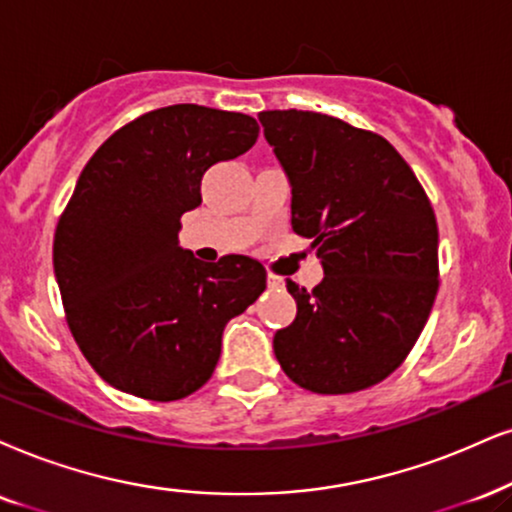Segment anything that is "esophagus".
I'll return each mask as SVG.
<instances>
[{
  "instance_id": "34e87169",
  "label": "esophagus",
  "mask_w": 512,
  "mask_h": 512,
  "mask_svg": "<svg viewBox=\"0 0 512 512\" xmlns=\"http://www.w3.org/2000/svg\"><path fill=\"white\" fill-rule=\"evenodd\" d=\"M267 283H269V288H271V290L283 288V278H281V276H276V274H269V276H267Z\"/></svg>"
}]
</instances>
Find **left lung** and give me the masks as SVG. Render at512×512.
I'll return each instance as SVG.
<instances>
[{"instance_id": "8db88e82", "label": "left lung", "mask_w": 512, "mask_h": 512, "mask_svg": "<svg viewBox=\"0 0 512 512\" xmlns=\"http://www.w3.org/2000/svg\"><path fill=\"white\" fill-rule=\"evenodd\" d=\"M290 181L297 236L312 238L323 281H288L297 316L274 335L293 383L349 394L409 357L439 288V231L428 193L390 141L309 111L260 113Z\"/></svg>"}]
</instances>
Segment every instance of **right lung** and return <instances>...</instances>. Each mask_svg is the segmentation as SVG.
Segmentation results:
<instances>
[{
    "instance_id": "add662e5",
    "label": "right lung",
    "mask_w": 512,
    "mask_h": 512,
    "mask_svg": "<svg viewBox=\"0 0 512 512\" xmlns=\"http://www.w3.org/2000/svg\"><path fill=\"white\" fill-rule=\"evenodd\" d=\"M257 137L250 115L177 103L127 122L84 165L56 224L54 271L70 333L108 385L189 397L215 373L226 323L264 293L252 257L203 264L177 241L203 174Z\"/></svg>"
}]
</instances>
